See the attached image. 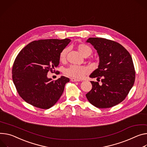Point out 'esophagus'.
<instances>
[{
    "instance_id": "esophagus-1",
    "label": "esophagus",
    "mask_w": 147,
    "mask_h": 147,
    "mask_svg": "<svg viewBox=\"0 0 147 147\" xmlns=\"http://www.w3.org/2000/svg\"><path fill=\"white\" fill-rule=\"evenodd\" d=\"M70 80L71 81V82H80V80H78V79H76V78H70Z\"/></svg>"
}]
</instances>
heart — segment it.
<instances>
[{
	"label": "heart",
	"instance_id": "1",
	"mask_svg": "<svg viewBox=\"0 0 147 147\" xmlns=\"http://www.w3.org/2000/svg\"><path fill=\"white\" fill-rule=\"evenodd\" d=\"M78 51L85 57H87L91 55L92 53L91 48L86 44H80L77 46ZM68 49L65 48L63 49L59 55V60L61 62H64L66 59V55L67 53ZM89 71V69L85 66L80 65H71L67 68L64 73L65 74L69 77L80 79L83 78L86 74H87Z\"/></svg>",
	"mask_w": 147,
	"mask_h": 147
}]
</instances>
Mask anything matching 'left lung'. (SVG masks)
I'll list each match as a JSON object with an SVG mask.
<instances>
[{"label":"left lung","mask_w":147,"mask_h":147,"mask_svg":"<svg viewBox=\"0 0 147 147\" xmlns=\"http://www.w3.org/2000/svg\"><path fill=\"white\" fill-rule=\"evenodd\" d=\"M86 42L94 47L100 59L98 69L90 77L101 78L102 83L90 82L92 89L86 97L97 108L112 107L125 98L134 85L136 71L132 57L121 45L111 40L90 37Z\"/></svg>","instance_id":"1"}]
</instances>
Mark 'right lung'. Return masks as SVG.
I'll return each instance as SVG.
<instances>
[{"label": "right lung", "instance_id": "add662e5", "mask_svg": "<svg viewBox=\"0 0 147 147\" xmlns=\"http://www.w3.org/2000/svg\"><path fill=\"white\" fill-rule=\"evenodd\" d=\"M70 41L69 38L38 40L19 52L13 65L12 78L19 96L26 102L49 109L59 100L70 80L61 76L52 81L47 73L55 71L60 53Z\"/></svg>", "mask_w": 147, "mask_h": 147}]
</instances>
